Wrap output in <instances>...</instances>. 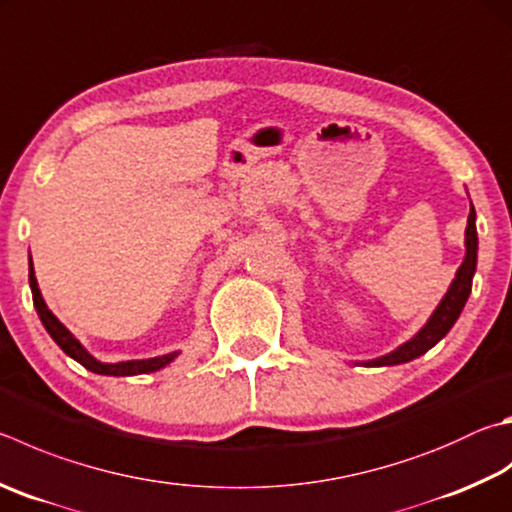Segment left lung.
Masks as SVG:
<instances>
[{"mask_svg":"<svg viewBox=\"0 0 512 512\" xmlns=\"http://www.w3.org/2000/svg\"><path fill=\"white\" fill-rule=\"evenodd\" d=\"M475 208H470L468 215V228H466V259L459 266L457 277L450 284L448 293L441 300V304L436 306V311L432 313V318L427 320L425 327L416 333L412 340H407L403 347H398L396 351L387 353V356L367 362L369 367H383V365H401V362H410L418 356H423L427 349H432L436 342H439L445 333L452 329V324L457 322L459 313L463 311V306L468 302L470 288H472V275H475L477 268V228H475Z\"/></svg>","mask_w":512,"mask_h":512,"instance_id":"left-lung-1","label":"left lung"}]
</instances>
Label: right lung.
I'll return each instance as SVG.
<instances>
[{
	"label": "right lung",
	"instance_id": "add662e5",
	"mask_svg": "<svg viewBox=\"0 0 512 512\" xmlns=\"http://www.w3.org/2000/svg\"><path fill=\"white\" fill-rule=\"evenodd\" d=\"M29 284H31V291H33V304L37 309V315H40V320L44 324V329L49 331V336L58 342V347L71 356L73 360H78L82 367H87L89 371H94V374H102V376H136V374H150V371H156L165 367L167 362H172L179 353H167V356H159V358H150V360H127V362H116V365H107V362H100L96 360L91 353L80 345V342L71 336L69 329L64 327V324L55 318V315L49 311V306L44 304L42 295H40V288H37V280H35V273H33V262H29Z\"/></svg>",
	"mask_w": 512,
	"mask_h": 512
}]
</instances>
